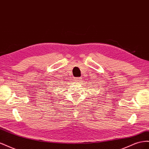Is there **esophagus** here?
Returning a JSON list of instances; mask_svg holds the SVG:
<instances>
[{
  "mask_svg": "<svg viewBox=\"0 0 149 149\" xmlns=\"http://www.w3.org/2000/svg\"><path fill=\"white\" fill-rule=\"evenodd\" d=\"M74 81L77 83H80L81 81V78H76V79H74Z\"/></svg>",
  "mask_w": 149,
  "mask_h": 149,
  "instance_id": "esophagus-1",
  "label": "esophagus"
}]
</instances>
